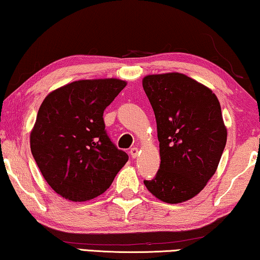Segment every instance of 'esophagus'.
<instances>
[{
	"mask_svg": "<svg viewBox=\"0 0 260 260\" xmlns=\"http://www.w3.org/2000/svg\"><path fill=\"white\" fill-rule=\"evenodd\" d=\"M129 154H131V156L133 157V158L138 157V155H139V149L137 148V147H133V148H131V150H129Z\"/></svg>",
	"mask_w": 260,
	"mask_h": 260,
	"instance_id": "esophagus-1",
	"label": "esophagus"
}]
</instances>
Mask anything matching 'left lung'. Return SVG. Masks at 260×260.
<instances>
[{
    "instance_id": "8db88e82",
    "label": "left lung",
    "mask_w": 260,
    "mask_h": 260,
    "mask_svg": "<svg viewBox=\"0 0 260 260\" xmlns=\"http://www.w3.org/2000/svg\"><path fill=\"white\" fill-rule=\"evenodd\" d=\"M142 86L156 119L160 169L147 189L166 203L196 196L218 167L226 127L210 88L179 72L149 75Z\"/></svg>"
}]
</instances>
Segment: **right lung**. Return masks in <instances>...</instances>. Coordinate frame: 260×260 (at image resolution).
I'll use <instances>...</instances> for the list:
<instances>
[{"instance_id":"right-lung-1","label":"right lung","mask_w":260,"mask_h":260,"mask_svg":"<svg viewBox=\"0 0 260 260\" xmlns=\"http://www.w3.org/2000/svg\"><path fill=\"white\" fill-rule=\"evenodd\" d=\"M126 81L86 79L46 95L30 134L32 156L58 195L84 202L105 192L127 161L105 131L104 111Z\"/></svg>"}]
</instances>
